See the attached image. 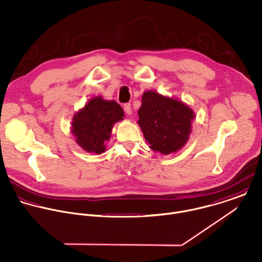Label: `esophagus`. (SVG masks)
<instances>
[{
    "mask_svg": "<svg viewBox=\"0 0 262 262\" xmlns=\"http://www.w3.org/2000/svg\"><path fill=\"white\" fill-rule=\"evenodd\" d=\"M124 111L127 115H131L132 114V108H131V104L130 103H125L124 104Z\"/></svg>",
    "mask_w": 262,
    "mask_h": 262,
    "instance_id": "esophagus-1",
    "label": "esophagus"
}]
</instances>
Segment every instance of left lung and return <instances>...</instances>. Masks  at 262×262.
<instances>
[{"label":"left lung","instance_id":"left-lung-1","mask_svg":"<svg viewBox=\"0 0 262 262\" xmlns=\"http://www.w3.org/2000/svg\"><path fill=\"white\" fill-rule=\"evenodd\" d=\"M138 115V124L149 147L163 155L175 152L185 144L194 118L184 103L154 91L143 93Z\"/></svg>","mask_w":262,"mask_h":262}]
</instances>
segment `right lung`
<instances>
[{"label":"right lung","instance_id":"add662e5","mask_svg":"<svg viewBox=\"0 0 262 262\" xmlns=\"http://www.w3.org/2000/svg\"><path fill=\"white\" fill-rule=\"evenodd\" d=\"M124 111L116 101L92 98L73 120V133L77 142L88 152L101 154L110 138L113 125L123 120Z\"/></svg>","mask_w":262,"mask_h":262}]
</instances>
